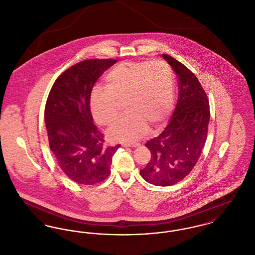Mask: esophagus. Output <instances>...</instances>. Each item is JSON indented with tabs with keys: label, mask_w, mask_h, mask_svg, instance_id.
<instances>
[{
	"label": "esophagus",
	"mask_w": 255,
	"mask_h": 255,
	"mask_svg": "<svg viewBox=\"0 0 255 255\" xmlns=\"http://www.w3.org/2000/svg\"><path fill=\"white\" fill-rule=\"evenodd\" d=\"M122 146H123V147H136L137 144H132V143H127V142H126V143H123Z\"/></svg>",
	"instance_id": "obj_1"
}]
</instances>
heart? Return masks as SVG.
I'll use <instances>...</instances> for the list:
<instances>
[{"label": "heart", "instance_id": "1", "mask_svg": "<svg viewBox=\"0 0 255 255\" xmlns=\"http://www.w3.org/2000/svg\"><path fill=\"white\" fill-rule=\"evenodd\" d=\"M106 89L96 88L90 96L93 118L101 126H110L120 116L122 103L127 115L113 125L110 137L133 142L148 129H156L165 122L173 108L174 75L162 62H123L105 77Z\"/></svg>", "mask_w": 255, "mask_h": 255}]
</instances>
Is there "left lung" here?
I'll use <instances>...</instances> for the list:
<instances>
[{
    "mask_svg": "<svg viewBox=\"0 0 255 255\" xmlns=\"http://www.w3.org/2000/svg\"><path fill=\"white\" fill-rule=\"evenodd\" d=\"M177 74L179 98L165 129L145 146L151 159L141 177L158 186H169L187 176L201 156L206 143L210 118L209 102L198 78L183 64L162 54Z\"/></svg>",
    "mask_w": 255,
    "mask_h": 255,
    "instance_id": "left-lung-1",
    "label": "left lung"
}]
</instances>
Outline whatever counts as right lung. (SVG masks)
<instances>
[{"label":"right lung","mask_w":255,"mask_h":255,"mask_svg":"<svg viewBox=\"0 0 255 255\" xmlns=\"http://www.w3.org/2000/svg\"><path fill=\"white\" fill-rule=\"evenodd\" d=\"M115 59L79 62L61 74L51 87L45 108L49 148L62 171L73 182L93 185L111 173L112 159L121 144L104 146L90 109L97 79Z\"/></svg>","instance_id":"add662e5"}]
</instances>
